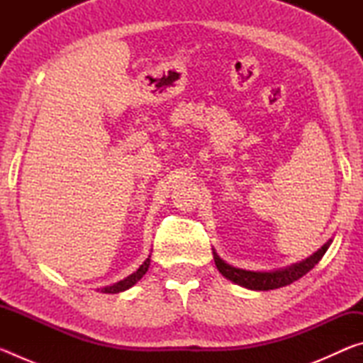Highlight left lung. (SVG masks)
I'll return each instance as SVG.
<instances>
[{"label": "left lung", "mask_w": 363, "mask_h": 363, "mask_svg": "<svg viewBox=\"0 0 363 363\" xmlns=\"http://www.w3.org/2000/svg\"><path fill=\"white\" fill-rule=\"evenodd\" d=\"M331 242L333 240L330 238L322 248H318L314 255H311L303 261L291 264V266L284 267V269L269 270V272H266V270H264V272H259V270H247V269L233 267L230 264H227L223 257L216 253V250H213V256H214V264H216L218 270L227 280H230L235 285H240L253 291H267V290H275V288L290 285L293 281H296L298 279L303 277V275H306L311 269H314L315 264H318V261L322 259L323 255L327 253Z\"/></svg>", "instance_id": "obj_1"}]
</instances>
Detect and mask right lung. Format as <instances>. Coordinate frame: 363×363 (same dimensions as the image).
I'll list each match as a JSON object with an SVG mask.
<instances>
[{
    "label": "right lung",
    "mask_w": 363,
    "mask_h": 363,
    "mask_svg": "<svg viewBox=\"0 0 363 363\" xmlns=\"http://www.w3.org/2000/svg\"><path fill=\"white\" fill-rule=\"evenodd\" d=\"M149 266H150V255H149V257H147V259L143 264H140V267L136 270V272H133L131 275H128L126 279L116 281V284H113V285H108V286L101 288V291L102 293H120V291L130 290L133 285H136L138 281L144 277L147 270H149Z\"/></svg>",
    "instance_id": "obj_1"
}]
</instances>
